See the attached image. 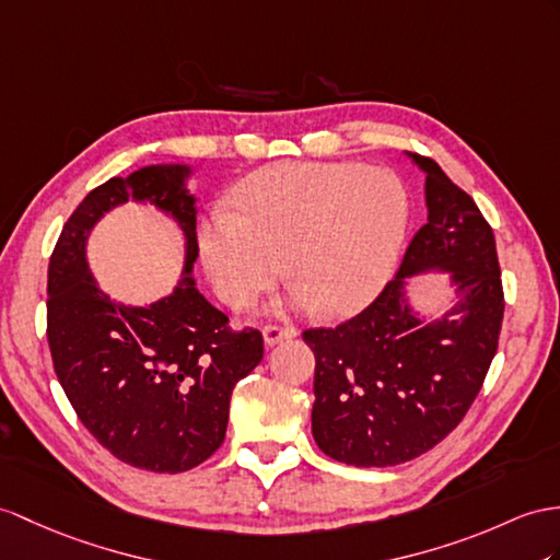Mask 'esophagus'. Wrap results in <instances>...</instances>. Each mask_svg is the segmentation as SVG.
Instances as JSON below:
<instances>
[{
	"mask_svg": "<svg viewBox=\"0 0 560 560\" xmlns=\"http://www.w3.org/2000/svg\"><path fill=\"white\" fill-rule=\"evenodd\" d=\"M290 337H296L294 327H280V325H266L264 327V342L268 347H276V345L282 342V339H290Z\"/></svg>",
	"mask_w": 560,
	"mask_h": 560,
	"instance_id": "obj_1",
	"label": "esophagus"
}]
</instances>
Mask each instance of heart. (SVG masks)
<instances>
[{
  "label": "heart",
  "instance_id": "b5f03b06",
  "mask_svg": "<svg viewBox=\"0 0 560 560\" xmlns=\"http://www.w3.org/2000/svg\"><path fill=\"white\" fill-rule=\"evenodd\" d=\"M230 203L199 225V256L221 302L249 306L288 270L292 306L327 316H351L380 294L411 218L397 175L349 161L266 166Z\"/></svg>",
  "mask_w": 560,
  "mask_h": 560
}]
</instances>
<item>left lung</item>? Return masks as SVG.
<instances>
[{"mask_svg": "<svg viewBox=\"0 0 560 560\" xmlns=\"http://www.w3.org/2000/svg\"><path fill=\"white\" fill-rule=\"evenodd\" d=\"M428 223L371 306L337 327H311L316 357L311 428L320 452L357 468L399 466L430 452L468 413L503 320L494 233L470 195L428 156ZM448 271L457 304L425 324L407 304V278Z\"/></svg>", "mask_w": 560, "mask_h": 560, "instance_id": "obj_1", "label": "left lung"}]
</instances>
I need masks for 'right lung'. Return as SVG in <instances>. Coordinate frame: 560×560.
Returning <instances> with one entry per match:
<instances>
[{
  "mask_svg": "<svg viewBox=\"0 0 560 560\" xmlns=\"http://www.w3.org/2000/svg\"><path fill=\"white\" fill-rule=\"evenodd\" d=\"M189 173L147 166L94 187L66 221L47 272V339L68 401L118 460L152 472H185L223 444L233 389L264 359L261 332L230 330L189 276L199 254ZM130 198L154 202L186 235L182 282L149 307L104 295L84 254L98 218Z\"/></svg>",
  "mask_w": 560,
  "mask_h": 560,
  "instance_id": "obj_1",
  "label": "right lung"
}]
</instances>
